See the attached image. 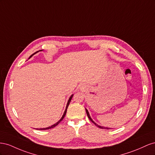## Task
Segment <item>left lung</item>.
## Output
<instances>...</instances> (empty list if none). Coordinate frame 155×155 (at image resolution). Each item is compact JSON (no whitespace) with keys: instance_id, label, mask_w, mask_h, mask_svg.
Returning a JSON list of instances; mask_svg holds the SVG:
<instances>
[{"instance_id":"obj_1","label":"left lung","mask_w":155,"mask_h":155,"mask_svg":"<svg viewBox=\"0 0 155 155\" xmlns=\"http://www.w3.org/2000/svg\"><path fill=\"white\" fill-rule=\"evenodd\" d=\"M86 114H87V117H88V118H89L90 119V120L92 122V123H94V124L96 125V126H97V127H99V128H101V129H110V128H109V129H108V127H101V126H99V125H97V123H95L94 121H93V119L91 118V117H90V114H89V112H88V111H87V109H86Z\"/></svg>"}]
</instances>
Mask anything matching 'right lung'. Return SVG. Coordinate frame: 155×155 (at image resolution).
Segmentation results:
<instances>
[{"label": "right lung", "mask_w": 155, "mask_h": 155, "mask_svg": "<svg viewBox=\"0 0 155 155\" xmlns=\"http://www.w3.org/2000/svg\"><path fill=\"white\" fill-rule=\"evenodd\" d=\"M42 51V50H40V51ZM39 51H37L36 52H39ZM36 52H35L34 54H36ZM34 54H33L32 55H34ZM32 56H30V57H31ZM73 94L70 97H69V100H68V104H67V106H66V108H65V112H64V114H63V116H62V117H61V118L60 119V120L57 122L56 123H55V124H54V125H51V127H47V128H43V129H37V130H47V129H52V128H54V127H55L56 126H57L58 125L59 123L62 121V119L64 118V117H65V114H66V112H67V109H68V107H69V103H70V102H71V99H72V97H73Z\"/></svg>", "instance_id": "obj_1"}]
</instances>
